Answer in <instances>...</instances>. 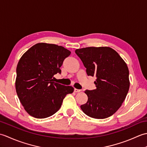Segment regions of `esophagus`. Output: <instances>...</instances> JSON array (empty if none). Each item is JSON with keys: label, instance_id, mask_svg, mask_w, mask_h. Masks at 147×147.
Returning <instances> with one entry per match:
<instances>
[{"label": "esophagus", "instance_id": "esophagus-1", "mask_svg": "<svg viewBox=\"0 0 147 147\" xmlns=\"http://www.w3.org/2000/svg\"><path fill=\"white\" fill-rule=\"evenodd\" d=\"M74 92L78 93V92H80L81 91H82V90H79V89H77V88H74Z\"/></svg>", "mask_w": 147, "mask_h": 147}]
</instances>
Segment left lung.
<instances>
[{"mask_svg":"<svg viewBox=\"0 0 147 147\" xmlns=\"http://www.w3.org/2000/svg\"><path fill=\"white\" fill-rule=\"evenodd\" d=\"M75 53L88 76H95L96 89L86 90L88 101L81 105L84 113L95 119L111 116L120 108L129 88V70L118 53L109 47L82 48Z\"/></svg>","mask_w":147,"mask_h":147,"instance_id":"left-lung-1","label":"left lung"}]
</instances>
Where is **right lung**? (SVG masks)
Returning <instances> with one entry per match:
<instances>
[{
  "instance_id": "obj_1",
  "label": "right lung",
  "mask_w": 147,
  "mask_h": 147,
  "mask_svg": "<svg viewBox=\"0 0 147 147\" xmlns=\"http://www.w3.org/2000/svg\"><path fill=\"white\" fill-rule=\"evenodd\" d=\"M71 54L62 46L46 43L34 45L22 55L16 68L15 86L23 107L32 117L51 116L61 108L63 100L74 88L54 82L60 67Z\"/></svg>"
}]
</instances>
